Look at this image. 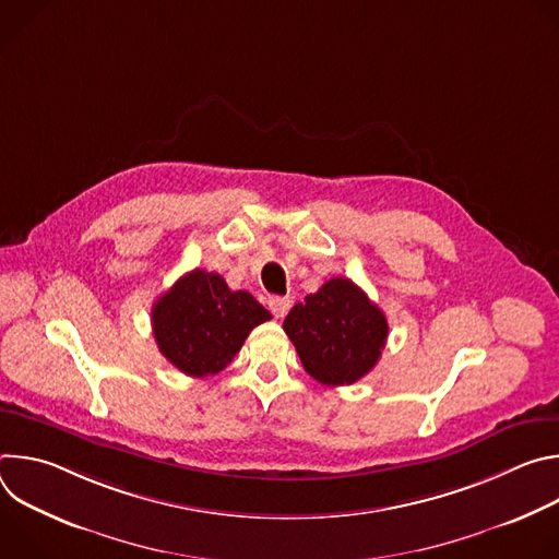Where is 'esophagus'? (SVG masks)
<instances>
[{
    "label": "esophagus",
    "instance_id": "34e87169",
    "mask_svg": "<svg viewBox=\"0 0 559 559\" xmlns=\"http://www.w3.org/2000/svg\"><path fill=\"white\" fill-rule=\"evenodd\" d=\"M267 305H270V311H272L276 318H283V316L287 313V309H289V300L283 298V296H272V298L267 300Z\"/></svg>",
    "mask_w": 559,
    "mask_h": 559
}]
</instances>
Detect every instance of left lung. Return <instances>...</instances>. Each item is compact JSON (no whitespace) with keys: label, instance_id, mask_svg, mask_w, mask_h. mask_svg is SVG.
<instances>
[{"label":"left lung","instance_id":"8db88e82","mask_svg":"<svg viewBox=\"0 0 559 559\" xmlns=\"http://www.w3.org/2000/svg\"><path fill=\"white\" fill-rule=\"evenodd\" d=\"M305 371L328 386L367 376L386 343L382 309L349 278H332L294 305L283 323Z\"/></svg>","mask_w":559,"mask_h":559}]
</instances>
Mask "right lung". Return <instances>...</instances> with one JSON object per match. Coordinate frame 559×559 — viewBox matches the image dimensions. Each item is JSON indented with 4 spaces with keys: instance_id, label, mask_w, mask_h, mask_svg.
Masks as SVG:
<instances>
[{
    "instance_id": "1",
    "label": "right lung",
    "mask_w": 559,
    "mask_h": 559,
    "mask_svg": "<svg viewBox=\"0 0 559 559\" xmlns=\"http://www.w3.org/2000/svg\"><path fill=\"white\" fill-rule=\"evenodd\" d=\"M270 318L250 292H231L218 274L205 270L183 274L152 305L158 352L192 378L223 371L250 332Z\"/></svg>"
}]
</instances>
